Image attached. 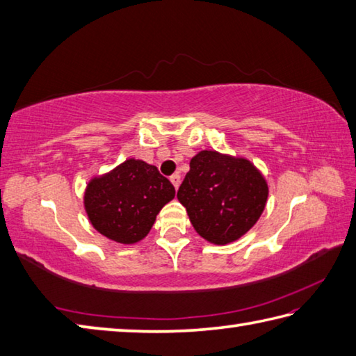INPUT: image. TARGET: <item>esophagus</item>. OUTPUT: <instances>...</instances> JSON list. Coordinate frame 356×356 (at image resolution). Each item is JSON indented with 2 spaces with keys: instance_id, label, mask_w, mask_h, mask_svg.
Returning a JSON list of instances; mask_svg holds the SVG:
<instances>
[{
  "instance_id": "34e87169",
  "label": "esophagus",
  "mask_w": 356,
  "mask_h": 356,
  "mask_svg": "<svg viewBox=\"0 0 356 356\" xmlns=\"http://www.w3.org/2000/svg\"><path fill=\"white\" fill-rule=\"evenodd\" d=\"M170 180L172 182V185H174V188H179V185H180V174L179 172H176V174H172V176L170 177Z\"/></svg>"
}]
</instances>
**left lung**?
<instances>
[{"instance_id":"1","label":"left lung","mask_w":356,"mask_h":356,"mask_svg":"<svg viewBox=\"0 0 356 356\" xmlns=\"http://www.w3.org/2000/svg\"><path fill=\"white\" fill-rule=\"evenodd\" d=\"M268 186L245 159L200 151L190 162L177 199L202 238L218 245L239 239L266 208Z\"/></svg>"}]
</instances>
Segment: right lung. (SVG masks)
<instances>
[{
	"instance_id": "obj_1",
	"label": "right lung",
	"mask_w": 356,
	"mask_h": 356,
	"mask_svg": "<svg viewBox=\"0 0 356 356\" xmlns=\"http://www.w3.org/2000/svg\"><path fill=\"white\" fill-rule=\"evenodd\" d=\"M176 190L154 165L129 159L89 182L85 208L90 224L108 239L134 243L143 239Z\"/></svg>"
}]
</instances>
